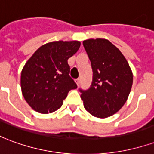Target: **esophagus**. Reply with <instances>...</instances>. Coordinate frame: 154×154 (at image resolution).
I'll return each instance as SVG.
<instances>
[{
    "label": "esophagus",
    "instance_id": "34e87169",
    "mask_svg": "<svg viewBox=\"0 0 154 154\" xmlns=\"http://www.w3.org/2000/svg\"><path fill=\"white\" fill-rule=\"evenodd\" d=\"M80 82H81L80 78H77V79H76V82H77V86H79V85H80Z\"/></svg>",
    "mask_w": 154,
    "mask_h": 154
}]
</instances>
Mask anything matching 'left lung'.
Wrapping results in <instances>:
<instances>
[{
	"label": "left lung",
	"instance_id": "8db88e82",
	"mask_svg": "<svg viewBox=\"0 0 154 154\" xmlns=\"http://www.w3.org/2000/svg\"><path fill=\"white\" fill-rule=\"evenodd\" d=\"M83 46L91 61L92 82L87 90L79 89L84 108L92 116L106 118L116 114L128 99L132 71L125 57L110 41L87 39Z\"/></svg>",
	"mask_w": 154,
	"mask_h": 154
}]
</instances>
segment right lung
<instances>
[{"mask_svg": "<svg viewBox=\"0 0 154 154\" xmlns=\"http://www.w3.org/2000/svg\"><path fill=\"white\" fill-rule=\"evenodd\" d=\"M79 41H55L41 46L23 67L22 94L33 110L42 114L59 109L77 84L70 77L67 59L80 48Z\"/></svg>", "mask_w": 154, "mask_h": 154, "instance_id": "obj_1", "label": "right lung"}]
</instances>
